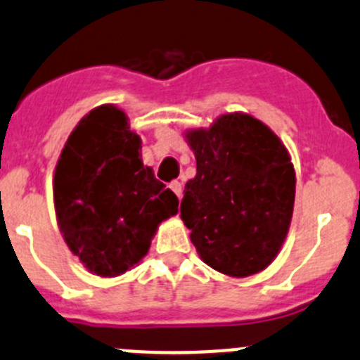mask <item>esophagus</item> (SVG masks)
I'll return each instance as SVG.
<instances>
[{"mask_svg": "<svg viewBox=\"0 0 360 360\" xmlns=\"http://www.w3.org/2000/svg\"><path fill=\"white\" fill-rule=\"evenodd\" d=\"M169 188L177 195V198H181V195H183V184H181L179 181H172V183L169 184Z\"/></svg>", "mask_w": 360, "mask_h": 360, "instance_id": "34e87169", "label": "esophagus"}]
</instances>
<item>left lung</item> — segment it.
Here are the masks:
<instances>
[{"label":"left lung","mask_w":360,"mask_h":360,"mask_svg":"<svg viewBox=\"0 0 360 360\" xmlns=\"http://www.w3.org/2000/svg\"><path fill=\"white\" fill-rule=\"evenodd\" d=\"M197 176L184 186L181 219L203 263L249 277L277 257L292 217L296 174L282 141L245 112L188 130Z\"/></svg>","instance_id":"obj_1"}]
</instances>
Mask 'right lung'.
Listing matches in <instances>:
<instances>
[{
    "label": "right lung",
    "mask_w": 360,
    "mask_h": 360,
    "mask_svg": "<svg viewBox=\"0 0 360 360\" xmlns=\"http://www.w3.org/2000/svg\"><path fill=\"white\" fill-rule=\"evenodd\" d=\"M57 223L85 268L116 277L148 254L176 195L141 158V137L122 110L104 104L79 120L53 176Z\"/></svg>",
    "instance_id": "add662e5"
}]
</instances>
